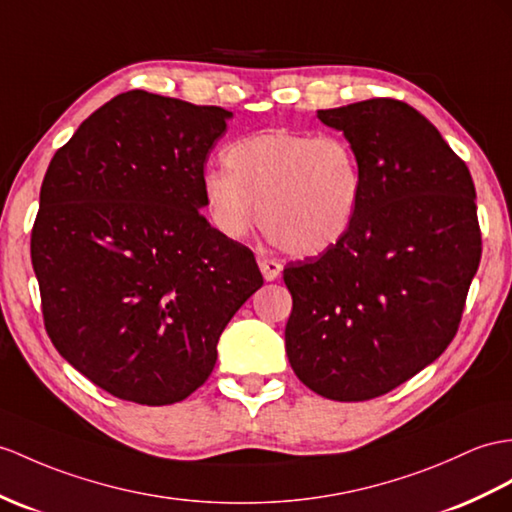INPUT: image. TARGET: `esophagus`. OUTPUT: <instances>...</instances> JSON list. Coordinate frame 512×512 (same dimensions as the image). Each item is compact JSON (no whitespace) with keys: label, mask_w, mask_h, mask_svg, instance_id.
I'll return each instance as SVG.
<instances>
[{"label":"esophagus","mask_w":512,"mask_h":512,"mask_svg":"<svg viewBox=\"0 0 512 512\" xmlns=\"http://www.w3.org/2000/svg\"><path fill=\"white\" fill-rule=\"evenodd\" d=\"M258 267H260V271H263V276H265L267 282L276 280L282 273L280 260H273V258H267V256H258Z\"/></svg>","instance_id":"34e87169"}]
</instances>
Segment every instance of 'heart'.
<instances>
[{"instance_id": "1", "label": "heart", "mask_w": 512, "mask_h": 512, "mask_svg": "<svg viewBox=\"0 0 512 512\" xmlns=\"http://www.w3.org/2000/svg\"><path fill=\"white\" fill-rule=\"evenodd\" d=\"M228 171L202 173L213 226L241 239L258 219L265 236L293 256H317L345 239L363 195L352 143L336 134L265 130L228 145Z\"/></svg>"}]
</instances>
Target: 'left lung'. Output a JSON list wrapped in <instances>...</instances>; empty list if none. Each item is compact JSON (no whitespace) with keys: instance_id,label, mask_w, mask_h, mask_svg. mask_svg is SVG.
Masks as SVG:
<instances>
[{"instance_id":"obj_1","label":"left lung","mask_w":512,"mask_h":512,"mask_svg":"<svg viewBox=\"0 0 512 512\" xmlns=\"http://www.w3.org/2000/svg\"><path fill=\"white\" fill-rule=\"evenodd\" d=\"M356 149L363 195L341 243L284 267L286 356L310 391L365 402L439 358L482 254L476 186L432 123L400 99L319 110Z\"/></svg>"}]
</instances>
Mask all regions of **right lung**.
I'll return each mask as SVG.
<instances>
[{"instance_id": "right-lung-1", "label": "right lung", "mask_w": 512, "mask_h": 512, "mask_svg": "<svg viewBox=\"0 0 512 512\" xmlns=\"http://www.w3.org/2000/svg\"><path fill=\"white\" fill-rule=\"evenodd\" d=\"M232 112L128 91L49 162L32 228L45 330L119 400L167 406L202 386L223 328L260 286L252 249L202 215V173Z\"/></svg>"}]
</instances>
